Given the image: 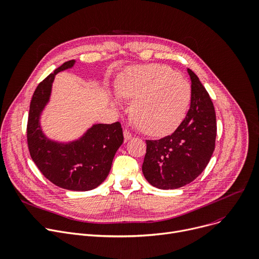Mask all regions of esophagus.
I'll return each instance as SVG.
<instances>
[{"instance_id": "34e87169", "label": "esophagus", "mask_w": 259, "mask_h": 259, "mask_svg": "<svg viewBox=\"0 0 259 259\" xmlns=\"http://www.w3.org/2000/svg\"><path fill=\"white\" fill-rule=\"evenodd\" d=\"M124 137H125V141H128L132 137V133L128 129H125L124 130Z\"/></svg>"}]
</instances>
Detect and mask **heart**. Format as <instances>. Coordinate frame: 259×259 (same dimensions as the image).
I'll return each mask as SVG.
<instances>
[{
	"instance_id": "obj_1",
	"label": "heart",
	"mask_w": 259,
	"mask_h": 259,
	"mask_svg": "<svg viewBox=\"0 0 259 259\" xmlns=\"http://www.w3.org/2000/svg\"><path fill=\"white\" fill-rule=\"evenodd\" d=\"M115 91L120 98L133 100L130 112L139 128L156 136L175 131L192 101L189 82L157 63L129 68L118 78Z\"/></svg>"
}]
</instances>
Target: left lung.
<instances>
[{"mask_svg":"<svg viewBox=\"0 0 259 259\" xmlns=\"http://www.w3.org/2000/svg\"><path fill=\"white\" fill-rule=\"evenodd\" d=\"M192 80L191 107L180 126L160 140L146 141L143 173L150 184L174 189L194 181L207 166L215 147L217 117L213 103L198 76Z\"/></svg>","mask_w":259,"mask_h":259,"instance_id":"1","label":"left lung"}]
</instances>
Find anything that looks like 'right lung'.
Wrapping results in <instances>:
<instances>
[{"label": "right lung", "instance_id": "add662e5", "mask_svg": "<svg viewBox=\"0 0 259 259\" xmlns=\"http://www.w3.org/2000/svg\"><path fill=\"white\" fill-rule=\"evenodd\" d=\"M75 62H64L37 85L30 103L27 142L32 160L48 180L64 189L85 192L106 179L124 135L118 122L94 125L79 141L65 145L44 135L39 115L49 101L54 77Z\"/></svg>", "mask_w": 259, "mask_h": 259}]
</instances>
